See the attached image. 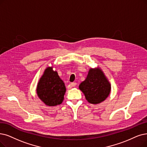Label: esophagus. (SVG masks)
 Masks as SVG:
<instances>
[{
  "mask_svg": "<svg viewBox=\"0 0 147 147\" xmlns=\"http://www.w3.org/2000/svg\"><path fill=\"white\" fill-rule=\"evenodd\" d=\"M69 85H70V87H75L76 85H77V83H70Z\"/></svg>",
  "mask_w": 147,
  "mask_h": 147,
  "instance_id": "obj_1",
  "label": "esophagus"
}]
</instances>
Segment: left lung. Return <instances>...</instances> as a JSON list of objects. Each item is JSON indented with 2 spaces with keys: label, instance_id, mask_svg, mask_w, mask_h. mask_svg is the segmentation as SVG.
Masks as SVG:
<instances>
[{
  "label": "left lung",
  "instance_id": "obj_1",
  "mask_svg": "<svg viewBox=\"0 0 147 147\" xmlns=\"http://www.w3.org/2000/svg\"><path fill=\"white\" fill-rule=\"evenodd\" d=\"M87 101L98 104L104 101L110 92L111 87L102 70L90 69L86 79L79 86Z\"/></svg>",
  "mask_w": 147,
  "mask_h": 147
}]
</instances>
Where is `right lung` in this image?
I'll return each mask as SVG.
<instances>
[{"label": "right lung", "mask_w": 147, "mask_h": 147, "mask_svg": "<svg viewBox=\"0 0 147 147\" xmlns=\"http://www.w3.org/2000/svg\"><path fill=\"white\" fill-rule=\"evenodd\" d=\"M66 87L56 71L48 67L40 78L37 88L38 96L46 105L55 106L64 99Z\"/></svg>", "instance_id": "right-lung-1"}]
</instances>
